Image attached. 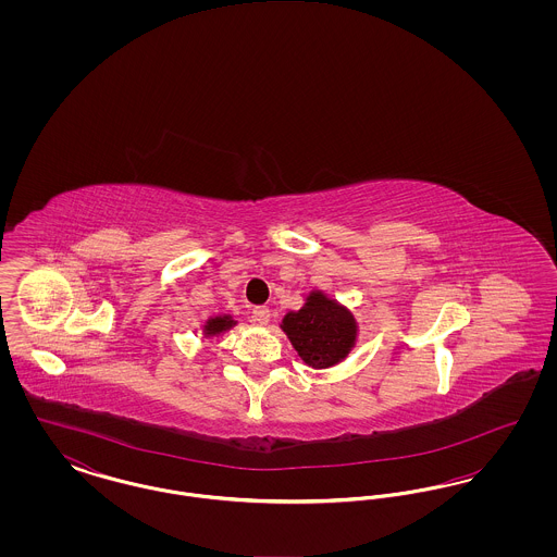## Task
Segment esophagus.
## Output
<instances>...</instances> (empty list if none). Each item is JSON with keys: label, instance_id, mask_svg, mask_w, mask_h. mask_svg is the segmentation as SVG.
<instances>
[{"label": "esophagus", "instance_id": "1", "mask_svg": "<svg viewBox=\"0 0 557 557\" xmlns=\"http://www.w3.org/2000/svg\"><path fill=\"white\" fill-rule=\"evenodd\" d=\"M269 318H271L269 307H255V309H252V321H257L259 325H265Z\"/></svg>", "mask_w": 557, "mask_h": 557}]
</instances>
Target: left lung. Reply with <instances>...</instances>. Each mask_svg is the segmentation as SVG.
I'll use <instances>...</instances> for the list:
<instances>
[{"label":"left lung","instance_id":"8db88e82","mask_svg":"<svg viewBox=\"0 0 557 557\" xmlns=\"http://www.w3.org/2000/svg\"><path fill=\"white\" fill-rule=\"evenodd\" d=\"M284 332L302 361L321 370L345 359L357 327L348 311L315 292L298 313L284 318Z\"/></svg>","mask_w":557,"mask_h":557}]
</instances>
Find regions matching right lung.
<instances>
[{"instance_id":"add662e5","label":"right lung","mask_w":557,"mask_h":557,"mask_svg":"<svg viewBox=\"0 0 557 557\" xmlns=\"http://www.w3.org/2000/svg\"><path fill=\"white\" fill-rule=\"evenodd\" d=\"M234 321H230V318H214L209 321V325H207V330L212 332V334H219V332H223L225 327H230Z\"/></svg>"}]
</instances>
